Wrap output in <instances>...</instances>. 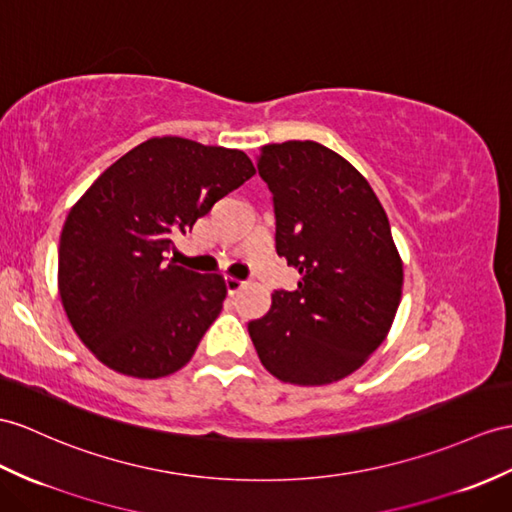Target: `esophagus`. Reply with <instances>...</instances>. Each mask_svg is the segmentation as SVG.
Wrapping results in <instances>:
<instances>
[{
    "instance_id": "34e87169",
    "label": "esophagus",
    "mask_w": 512,
    "mask_h": 512,
    "mask_svg": "<svg viewBox=\"0 0 512 512\" xmlns=\"http://www.w3.org/2000/svg\"><path fill=\"white\" fill-rule=\"evenodd\" d=\"M245 286V282L243 280H239V278H230V276H226V289H228V293L230 295H234V293H239L241 289Z\"/></svg>"
}]
</instances>
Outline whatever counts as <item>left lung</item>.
Listing matches in <instances>:
<instances>
[{"mask_svg":"<svg viewBox=\"0 0 512 512\" xmlns=\"http://www.w3.org/2000/svg\"><path fill=\"white\" fill-rule=\"evenodd\" d=\"M258 173L273 195L276 252L299 280L271 295L249 336L278 380L336 382L378 350L400 306L404 269L389 217L369 182L321 143L260 147Z\"/></svg>","mask_w":512,"mask_h":512,"instance_id":"left-lung-1","label":"left lung"}]
</instances>
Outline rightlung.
<instances>
[{"label": "right lung", "instance_id": "right-lung-1", "mask_svg": "<svg viewBox=\"0 0 512 512\" xmlns=\"http://www.w3.org/2000/svg\"><path fill=\"white\" fill-rule=\"evenodd\" d=\"M254 173L239 149L156 136L78 199L60 234L58 289L97 360L141 380L189 363L228 291L219 273L184 269L165 254Z\"/></svg>", "mask_w": 512, "mask_h": 512}]
</instances>
